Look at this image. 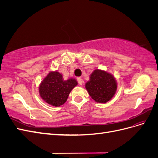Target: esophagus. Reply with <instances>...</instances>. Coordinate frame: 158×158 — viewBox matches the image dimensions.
Instances as JSON below:
<instances>
[{"mask_svg":"<svg viewBox=\"0 0 158 158\" xmlns=\"http://www.w3.org/2000/svg\"><path fill=\"white\" fill-rule=\"evenodd\" d=\"M77 81H78V84H79L80 85H82V84H83V80H82V79L80 77L77 78Z\"/></svg>","mask_w":158,"mask_h":158,"instance_id":"esophagus-1","label":"esophagus"}]
</instances>
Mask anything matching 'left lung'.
<instances>
[{"label": "left lung", "instance_id": "left-lung-1", "mask_svg": "<svg viewBox=\"0 0 158 158\" xmlns=\"http://www.w3.org/2000/svg\"><path fill=\"white\" fill-rule=\"evenodd\" d=\"M85 87L89 96L96 103H106L110 101L117 89V82L114 76L107 71L95 69L91 74L89 80Z\"/></svg>", "mask_w": 158, "mask_h": 158}]
</instances>
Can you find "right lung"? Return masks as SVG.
Segmentation results:
<instances>
[{"mask_svg":"<svg viewBox=\"0 0 158 158\" xmlns=\"http://www.w3.org/2000/svg\"><path fill=\"white\" fill-rule=\"evenodd\" d=\"M78 85L74 78L64 80L57 71H50L41 82L38 90L41 98L47 104L59 107L66 102L73 89Z\"/></svg>","mask_w":158,"mask_h":158,"instance_id":"1","label":"right lung"}]
</instances>
